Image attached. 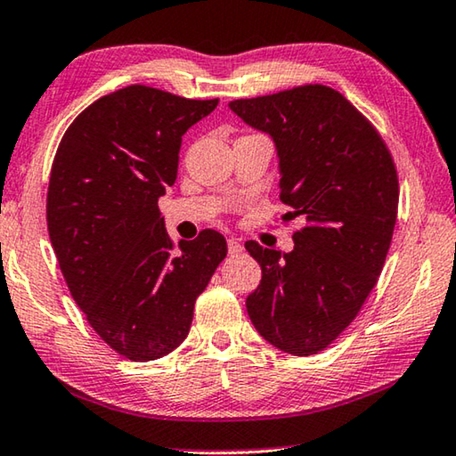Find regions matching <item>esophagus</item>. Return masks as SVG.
Masks as SVG:
<instances>
[{
  "instance_id": "34e87169",
  "label": "esophagus",
  "mask_w": 456,
  "mask_h": 456,
  "mask_svg": "<svg viewBox=\"0 0 456 456\" xmlns=\"http://www.w3.org/2000/svg\"><path fill=\"white\" fill-rule=\"evenodd\" d=\"M242 242L236 240V238H228V252L230 255H238V252H242Z\"/></svg>"
}]
</instances>
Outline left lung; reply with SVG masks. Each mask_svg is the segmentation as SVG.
Listing matches in <instances>:
<instances>
[{"label":"left lung","instance_id":"left-lung-1","mask_svg":"<svg viewBox=\"0 0 456 456\" xmlns=\"http://www.w3.org/2000/svg\"><path fill=\"white\" fill-rule=\"evenodd\" d=\"M230 110L267 132L283 204L305 226L291 252L244 247L263 279L247 297L256 332L283 353L318 354L356 318L381 275L394 236L399 183L379 132L345 95L301 86L236 100Z\"/></svg>","mask_w":456,"mask_h":456}]
</instances>
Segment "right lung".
I'll return each mask as SVG.
<instances>
[{
	"label": "right lung",
	"instance_id": "right-lung-1",
	"mask_svg": "<svg viewBox=\"0 0 456 456\" xmlns=\"http://www.w3.org/2000/svg\"><path fill=\"white\" fill-rule=\"evenodd\" d=\"M216 106L128 86L83 110L54 155L46 222L62 277L91 328L130 361L185 340L195 299L228 252L216 230L175 248L159 209L177 179L181 136Z\"/></svg>",
	"mask_w": 456,
	"mask_h": 456
}]
</instances>
